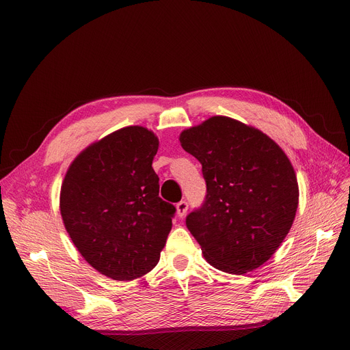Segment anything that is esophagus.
Instances as JSON below:
<instances>
[{
	"label": "esophagus",
	"mask_w": 350,
	"mask_h": 350,
	"mask_svg": "<svg viewBox=\"0 0 350 350\" xmlns=\"http://www.w3.org/2000/svg\"><path fill=\"white\" fill-rule=\"evenodd\" d=\"M187 212H188V202L187 201H180V202L176 204V215L179 216V218L185 216Z\"/></svg>",
	"instance_id": "obj_1"
}]
</instances>
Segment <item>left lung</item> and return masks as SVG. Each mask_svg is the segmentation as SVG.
<instances>
[{"instance_id": "left-lung-1", "label": "left lung", "mask_w": 350, "mask_h": 350, "mask_svg": "<svg viewBox=\"0 0 350 350\" xmlns=\"http://www.w3.org/2000/svg\"><path fill=\"white\" fill-rule=\"evenodd\" d=\"M179 141L202 163L206 196L187 228L206 262L234 275L259 268L286 238L299 204L286 154L262 131L228 116L182 131Z\"/></svg>"}]
</instances>
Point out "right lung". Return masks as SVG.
I'll return each mask as SVG.
<instances>
[{"mask_svg": "<svg viewBox=\"0 0 350 350\" xmlns=\"http://www.w3.org/2000/svg\"><path fill=\"white\" fill-rule=\"evenodd\" d=\"M159 141L126 126L85 148L65 174L59 209L84 259L113 280L152 271L172 228L175 206L159 198L152 168Z\"/></svg>", "mask_w": 350, "mask_h": 350, "instance_id": "right-lung-1", "label": "right lung"}]
</instances>
